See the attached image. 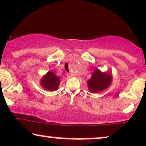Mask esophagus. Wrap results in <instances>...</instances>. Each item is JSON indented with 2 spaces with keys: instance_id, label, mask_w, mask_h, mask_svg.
<instances>
[{
  "instance_id": "34e87169",
  "label": "esophagus",
  "mask_w": 146,
  "mask_h": 146,
  "mask_svg": "<svg viewBox=\"0 0 146 146\" xmlns=\"http://www.w3.org/2000/svg\"><path fill=\"white\" fill-rule=\"evenodd\" d=\"M66 76L68 77V78H71L72 76H73V75H72L71 74H70V73H66Z\"/></svg>"
}]
</instances>
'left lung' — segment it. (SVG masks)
Wrapping results in <instances>:
<instances>
[{
    "label": "left lung",
    "instance_id": "obj_1",
    "mask_svg": "<svg viewBox=\"0 0 146 146\" xmlns=\"http://www.w3.org/2000/svg\"><path fill=\"white\" fill-rule=\"evenodd\" d=\"M111 82V76L108 73H102L99 69H96L88 81V86L91 92H97L110 86Z\"/></svg>",
    "mask_w": 146,
    "mask_h": 146
}]
</instances>
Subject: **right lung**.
Instances as JSON below:
<instances>
[{
	"label": "right lung",
	"instance_id": "obj_1",
	"mask_svg": "<svg viewBox=\"0 0 146 146\" xmlns=\"http://www.w3.org/2000/svg\"><path fill=\"white\" fill-rule=\"evenodd\" d=\"M41 86L49 91H55L58 88L60 80L59 78L55 75L54 73L49 71L42 78L41 81Z\"/></svg>",
	"mask_w": 146,
	"mask_h": 146
}]
</instances>
